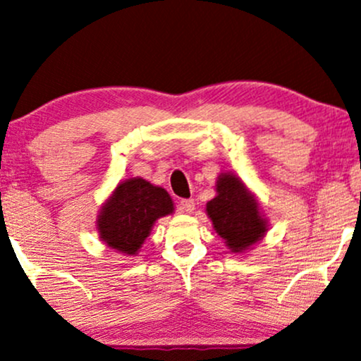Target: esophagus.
<instances>
[{
	"label": "esophagus",
	"mask_w": 361,
	"mask_h": 361,
	"mask_svg": "<svg viewBox=\"0 0 361 361\" xmlns=\"http://www.w3.org/2000/svg\"><path fill=\"white\" fill-rule=\"evenodd\" d=\"M178 207L183 213H191L195 209V202L193 200H188V198H183L180 200V203H178Z\"/></svg>",
	"instance_id": "esophagus-1"
}]
</instances>
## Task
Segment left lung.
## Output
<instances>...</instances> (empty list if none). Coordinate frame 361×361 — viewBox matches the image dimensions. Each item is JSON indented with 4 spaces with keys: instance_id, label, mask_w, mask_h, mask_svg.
Listing matches in <instances>:
<instances>
[{
    "instance_id": "left-lung-1",
    "label": "left lung",
    "mask_w": 361,
    "mask_h": 361,
    "mask_svg": "<svg viewBox=\"0 0 361 361\" xmlns=\"http://www.w3.org/2000/svg\"><path fill=\"white\" fill-rule=\"evenodd\" d=\"M218 195L207 204L214 230L233 252L246 250L267 231L258 204L245 185L233 175H221L216 181Z\"/></svg>"
}]
</instances>
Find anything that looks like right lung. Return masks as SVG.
<instances>
[{
    "instance_id": "1",
    "label": "right lung",
    "mask_w": 361,
    "mask_h": 361,
    "mask_svg": "<svg viewBox=\"0 0 361 361\" xmlns=\"http://www.w3.org/2000/svg\"><path fill=\"white\" fill-rule=\"evenodd\" d=\"M173 212L170 195L141 178L116 186L99 214L98 230L113 250L135 255L159 216Z\"/></svg>"
}]
</instances>
